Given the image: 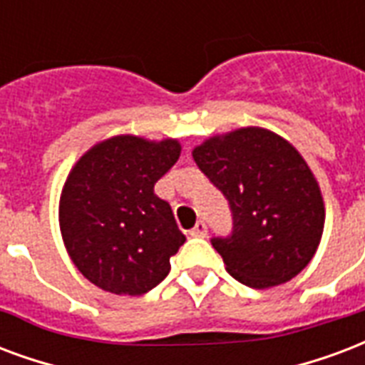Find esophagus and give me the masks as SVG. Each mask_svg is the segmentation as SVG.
Masks as SVG:
<instances>
[{"mask_svg": "<svg viewBox=\"0 0 365 365\" xmlns=\"http://www.w3.org/2000/svg\"><path fill=\"white\" fill-rule=\"evenodd\" d=\"M190 235H192V237H205V235H207V225H205L204 221H198V223L194 225V229L190 231Z\"/></svg>", "mask_w": 365, "mask_h": 365, "instance_id": "1", "label": "esophagus"}]
</instances>
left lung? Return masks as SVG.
<instances>
[{
    "mask_svg": "<svg viewBox=\"0 0 365 365\" xmlns=\"http://www.w3.org/2000/svg\"><path fill=\"white\" fill-rule=\"evenodd\" d=\"M192 158L231 204L232 235L212 240L227 271L252 289L297 277L325 225L322 188L297 148L273 130L242 127L205 138Z\"/></svg>",
    "mask_w": 365,
    "mask_h": 365,
    "instance_id": "8db88e82",
    "label": "left lung"
}]
</instances>
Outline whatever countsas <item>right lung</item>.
I'll use <instances>...</instances> for the list:
<instances>
[{
	"label": "right lung",
	"mask_w": 365,
	"mask_h": 365,
	"mask_svg": "<svg viewBox=\"0 0 365 365\" xmlns=\"http://www.w3.org/2000/svg\"><path fill=\"white\" fill-rule=\"evenodd\" d=\"M179 155L177 138L117 134L82 153L68 171L59 229L68 257L90 283L140 297L165 279L186 237L153 186Z\"/></svg>",
	"instance_id": "obj_1"
}]
</instances>
